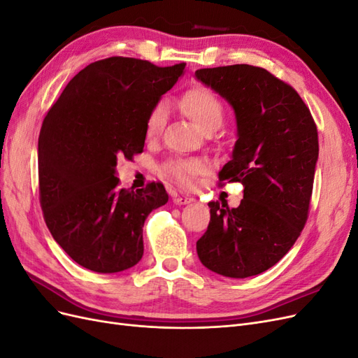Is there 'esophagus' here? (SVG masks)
Returning <instances> with one entry per match:
<instances>
[{"label":"esophagus","instance_id":"obj_1","mask_svg":"<svg viewBox=\"0 0 358 358\" xmlns=\"http://www.w3.org/2000/svg\"><path fill=\"white\" fill-rule=\"evenodd\" d=\"M173 201L178 204H188L192 201L191 196H185V194H173Z\"/></svg>","mask_w":358,"mask_h":358}]
</instances>
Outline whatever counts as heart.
I'll use <instances>...</instances> for the list:
<instances>
[{
    "label": "heart",
    "instance_id": "1",
    "mask_svg": "<svg viewBox=\"0 0 358 358\" xmlns=\"http://www.w3.org/2000/svg\"><path fill=\"white\" fill-rule=\"evenodd\" d=\"M180 107L196 122L203 131H215L225 116V106L221 96L209 86L196 85L187 90L180 96ZM167 121V104L164 100L155 103L145 119L146 138H155L164 128ZM206 170V164L200 159H169L161 167L164 175L179 183L180 187H192L196 178Z\"/></svg>",
    "mask_w": 358,
    "mask_h": 358
}]
</instances>
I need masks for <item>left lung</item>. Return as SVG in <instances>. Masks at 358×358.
Instances as JSON below:
<instances>
[{"mask_svg":"<svg viewBox=\"0 0 358 358\" xmlns=\"http://www.w3.org/2000/svg\"><path fill=\"white\" fill-rule=\"evenodd\" d=\"M197 79L236 113L233 158L220 185L241 182L239 208L209 201L210 222L197 241L203 266L229 278L266 272L296 243L309 215L318 131L309 107L287 82L262 67L200 69Z\"/></svg>","mask_w":358,"mask_h":358,"instance_id":"left-lung-1","label":"left lung"}]
</instances>
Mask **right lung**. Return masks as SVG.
Masks as SVG:
<instances>
[{"label": "right lung", "instance_id": "right-lung-1", "mask_svg": "<svg viewBox=\"0 0 358 358\" xmlns=\"http://www.w3.org/2000/svg\"><path fill=\"white\" fill-rule=\"evenodd\" d=\"M187 64L125 57L95 61L64 88L43 119L38 194L43 218L70 258L99 273L122 272L143 257V224L169 201L161 182L119 188V157L143 152L145 119Z\"/></svg>", "mask_w": 358, "mask_h": 358}]
</instances>
